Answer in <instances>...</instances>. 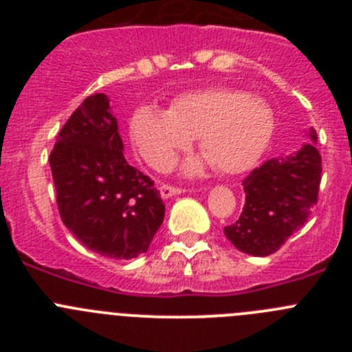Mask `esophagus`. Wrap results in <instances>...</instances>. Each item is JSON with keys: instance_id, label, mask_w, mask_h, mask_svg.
<instances>
[{"instance_id": "esophagus-1", "label": "esophagus", "mask_w": 352, "mask_h": 352, "mask_svg": "<svg viewBox=\"0 0 352 352\" xmlns=\"http://www.w3.org/2000/svg\"><path fill=\"white\" fill-rule=\"evenodd\" d=\"M182 194V188H176V186H170V185H160V197L162 199H169L173 195H178Z\"/></svg>"}]
</instances>
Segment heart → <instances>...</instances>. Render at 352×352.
<instances>
[{
    "instance_id": "b5f03b06",
    "label": "heart",
    "mask_w": 352,
    "mask_h": 352,
    "mask_svg": "<svg viewBox=\"0 0 352 352\" xmlns=\"http://www.w3.org/2000/svg\"><path fill=\"white\" fill-rule=\"evenodd\" d=\"M130 139L139 153L164 169L197 139L199 149L226 174L250 169L273 133V113L259 96L231 88H203L173 98L169 109L139 105L130 116ZM206 158H188L183 173L195 176Z\"/></svg>"
}]
</instances>
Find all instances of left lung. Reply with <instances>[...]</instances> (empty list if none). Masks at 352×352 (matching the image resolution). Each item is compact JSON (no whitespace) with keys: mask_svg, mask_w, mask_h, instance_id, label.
Instances as JSON below:
<instances>
[{"mask_svg":"<svg viewBox=\"0 0 352 352\" xmlns=\"http://www.w3.org/2000/svg\"><path fill=\"white\" fill-rule=\"evenodd\" d=\"M298 151L266 160L243 182L245 206L239 219L226 227V238L248 256L266 257L307 223L317 203L321 155L317 133L310 129Z\"/></svg>","mask_w":352,"mask_h":352,"instance_id":"obj_1","label":"left lung"}]
</instances>
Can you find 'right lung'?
I'll return each mask as SVG.
<instances>
[{
  "label": "right lung",
  "mask_w": 352,
  "mask_h": 352,
  "mask_svg": "<svg viewBox=\"0 0 352 352\" xmlns=\"http://www.w3.org/2000/svg\"><path fill=\"white\" fill-rule=\"evenodd\" d=\"M49 164L61 220L77 241L111 259L148 250L166 206L153 182L126 162L107 95L88 96L74 111Z\"/></svg>",
  "instance_id": "obj_1"
}]
</instances>
